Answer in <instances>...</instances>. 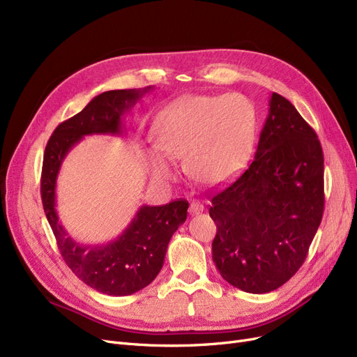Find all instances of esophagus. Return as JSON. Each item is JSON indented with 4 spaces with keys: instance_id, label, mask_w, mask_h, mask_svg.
Segmentation results:
<instances>
[{
    "instance_id": "1",
    "label": "esophagus",
    "mask_w": 357,
    "mask_h": 357,
    "mask_svg": "<svg viewBox=\"0 0 357 357\" xmlns=\"http://www.w3.org/2000/svg\"><path fill=\"white\" fill-rule=\"evenodd\" d=\"M202 211H204V205H202V202H199V201H192V202H190L189 212L192 213V215H195V213L202 212Z\"/></svg>"
}]
</instances>
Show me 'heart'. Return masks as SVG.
Masks as SVG:
<instances>
[{"label":"heart","mask_w":357,"mask_h":357,"mask_svg":"<svg viewBox=\"0 0 357 357\" xmlns=\"http://www.w3.org/2000/svg\"><path fill=\"white\" fill-rule=\"evenodd\" d=\"M255 129V108L245 96L180 98L164 108L155 121L156 149L148 152L152 173L160 178L173 173L164 153L168 158L184 160L195 181L208 186L220 184L245 165Z\"/></svg>","instance_id":"obj_1"}]
</instances>
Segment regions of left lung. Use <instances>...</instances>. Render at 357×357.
Masks as SVG:
<instances>
[{"mask_svg":"<svg viewBox=\"0 0 357 357\" xmlns=\"http://www.w3.org/2000/svg\"><path fill=\"white\" fill-rule=\"evenodd\" d=\"M249 168L211 196L217 224L212 259L221 277L262 294L287 282L306 259L324 213V155L317 133L273 92Z\"/></svg>","mask_w":357,"mask_h":357,"instance_id":"left-lung-1","label":"left lung"}]
</instances>
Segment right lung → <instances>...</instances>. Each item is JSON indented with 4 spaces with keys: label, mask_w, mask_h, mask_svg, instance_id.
Listing matches in <instances>:
<instances>
[{
    "label": "right lung",
    "mask_w": 357,
    "mask_h": 357,
    "mask_svg": "<svg viewBox=\"0 0 357 357\" xmlns=\"http://www.w3.org/2000/svg\"><path fill=\"white\" fill-rule=\"evenodd\" d=\"M149 91L153 86L108 91L95 96L75 117L56 127L44 153L40 195L59 249L68 268L84 284L108 296L133 294L160 274L169 238L188 218L189 202L181 199L161 206L142 205L117 238L102 245H82L60 222L55 186L67 153L84 136H124L126 116Z\"/></svg>",
    "instance_id": "1"
}]
</instances>
